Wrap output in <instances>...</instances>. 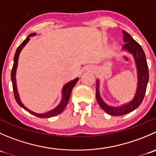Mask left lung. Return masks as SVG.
<instances>
[{
    "instance_id": "obj_1",
    "label": "left lung",
    "mask_w": 156,
    "mask_h": 156,
    "mask_svg": "<svg viewBox=\"0 0 156 156\" xmlns=\"http://www.w3.org/2000/svg\"><path fill=\"white\" fill-rule=\"evenodd\" d=\"M124 34V41L125 42L123 46V50H127L132 53L134 57L137 69L138 85L134 98L127 104L121 106L120 107H112L106 105L101 99L99 93V81H97V87H96V96L100 106L108 114L113 116H119L127 114L130 112L136 109L142 103L145 96L146 87L149 81V69H148L147 62H146V55L140 45L137 43L130 34L127 31H122Z\"/></svg>"
}]
</instances>
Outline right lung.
<instances>
[{
	"mask_svg": "<svg viewBox=\"0 0 156 156\" xmlns=\"http://www.w3.org/2000/svg\"><path fill=\"white\" fill-rule=\"evenodd\" d=\"M36 35L35 33H32V34H30L27 37H26V40H24L23 41V43L18 47V48L16 49V51L15 56H14V59H13V66H12V71H11V80H12V89H13V94L14 97H15L16 101L17 102V103L19 104V106H21L22 108H24L25 110H26L27 112H29L31 114L37 116L38 118H50L53 117V116H56L57 115L60 114L64 109H65L67 103H68L69 98H70L71 93H72V89L75 87V84L77 83V81H78V78H75V80H72V81H69V82L66 84L64 85L63 88H62V100H61L60 103L56 106V108H53V109L50 110V111L48 112L45 113H41V114H37V113L31 111L29 108H27L23 104V103L21 102L20 99V96H19L18 91H17V87H16V68L17 65H18V59H19V56H20V53L21 52V50H23V48L26 46V44L29 42L30 40L29 37L31 36Z\"/></svg>",
	"mask_w": 156,
	"mask_h": 156,
	"instance_id": "1",
	"label": "right lung"
}]
</instances>
